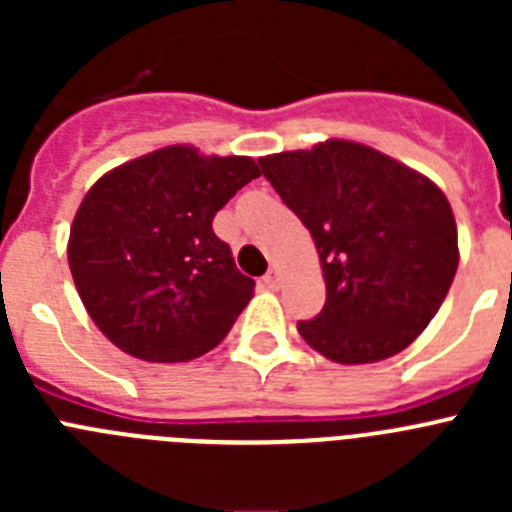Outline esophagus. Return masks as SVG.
Masks as SVG:
<instances>
[{
	"label": "esophagus",
	"mask_w": 512,
	"mask_h": 512,
	"mask_svg": "<svg viewBox=\"0 0 512 512\" xmlns=\"http://www.w3.org/2000/svg\"><path fill=\"white\" fill-rule=\"evenodd\" d=\"M279 279H282V277H279V269H277V266H271V269L264 274V279H261V282H264L266 289H277Z\"/></svg>",
	"instance_id": "34e87169"
}]
</instances>
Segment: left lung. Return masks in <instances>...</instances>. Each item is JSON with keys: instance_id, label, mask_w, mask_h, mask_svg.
Masks as SVG:
<instances>
[{"instance_id": "8db88e82", "label": "left lung", "mask_w": 512, "mask_h": 512, "mask_svg": "<svg viewBox=\"0 0 512 512\" xmlns=\"http://www.w3.org/2000/svg\"><path fill=\"white\" fill-rule=\"evenodd\" d=\"M261 171L318 246L325 305L297 330L338 364L408 348L449 295L456 223L441 189L351 140L259 158Z\"/></svg>"}]
</instances>
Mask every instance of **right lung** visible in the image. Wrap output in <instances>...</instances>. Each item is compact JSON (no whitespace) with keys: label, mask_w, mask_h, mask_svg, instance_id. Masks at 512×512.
I'll return each mask as SVG.
<instances>
[{"label":"right lung","mask_w":512,"mask_h":512,"mask_svg":"<svg viewBox=\"0 0 512 512\" xmlns=\"http://www.w3.org/2000/svg\"><path fill=\"white\" fill-rule=\"evenodd\" d=\"M261 171L246 156L153 151L104 174L71 225L79 297L117 348L189 361L223 341L253 295L212 217Z\"/></svg>","instance_id":"right-lung-1"}]
</instances>
